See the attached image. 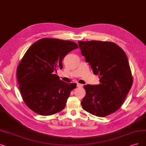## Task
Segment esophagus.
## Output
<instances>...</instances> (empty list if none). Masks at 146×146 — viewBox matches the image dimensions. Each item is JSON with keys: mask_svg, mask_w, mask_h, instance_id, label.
I'll list each match as a JSON object with an SVG mask.
<instances>
[{"mask_svg": "<svg viewBox=\"0 0 146 146\" xmlns=\"http://www.w3.org/2000/svg\"><path fill=\"white\" fill-rule=\"evenodd\" d=\"M77 87H83V85L78 83V84H77Z\"/></svg>", "mask_w": 146, "mask_h": 146, "instance_id": "1", "label": "esophagus"}]
</instances>
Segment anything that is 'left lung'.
Listing matches in <instances>:
<instances>
[{
    "instance_id": "8db88e82",
    "label": "left lung",
    "mask_w": 146,
    "mask_h": 146,
    "mask_svg": "<svg viewBox=\"0 0 146 146\" xmlns=\"http://www.w3.org/2000/svg\"><path fill=\"white\" fill-rule=\"evenodd\" d=\"M82 55L94 74L99 85H84L86 91L82 108L94 115L103 117L122 106L131 90L133 78L125 52L111 41H78Z\"/></svg>"
}]
</instances>
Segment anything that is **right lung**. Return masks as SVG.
<instances>
[{
  "instance_id": "right-lung-1",
  "label": "right lung",
  "mask_w": 146,
  "mask_h": 146,
  "mask_svg": "<svg viewBox=\"0 0 146 146\" xmlns=\"http://www.w3.org/2000/svg\"><path fill=\"white\" fill-rule=\"evenodd\" d=\"M78 48L73 41L41 38L26 52L17 68L19 90L25 104L41 115H51L66 106L76 84H68L55 74L68 53Z\"/></svg>"
}]
</instances>
